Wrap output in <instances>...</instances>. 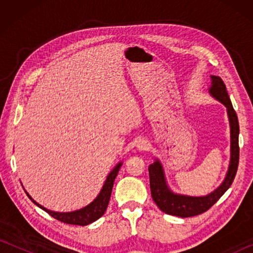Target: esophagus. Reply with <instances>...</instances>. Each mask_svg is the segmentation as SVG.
Returning a JSON list of instances; mask_svg holds the SVG:
<instances>
[{"instance_id": "esophagus-1", "label": "esophagus", "mask_w": 253, "mask_h": 253, "mask_svg": "<svg viewBox=\"0 0 253 253\" xmlns=\"http://www.w3.org/2000/svg\"><path fill=\"white\" fill-rule=\"evenodd\" d=\"M148 147H149V144L147 143V140L145 139L139 140L138 144H137V148H138L139 151H146V149H148Z\"/></svg>"}]
</instances>
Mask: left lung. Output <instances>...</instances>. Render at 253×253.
Returning <instances> with one entry per match:
<instances>
[{"mask_svg": "<svg viewBox=\"0 0 253 253\" xmlns=\"http://www.w3.org/2000/svg\"><path fill=\"white\" fill-rule=\"evenodd\" d=\"M211 78L212 85L210 88V93L228 108L231 127V160L229 170L226 173L223 183L211 194L207 196H200V198H193V196L177 195L170 192L168 185H166L164 173H163V168L160 162L156 161L154 164L149 165V185H151L152 198L157 207L163 212L169 214V215L190 217L207 212L225 193L226 190L232 184L235 174H237L240 153L238 116L233 109L232 102L230 100L223 80L217 76H212Z\"/></svg>", "mask_w": 253, "mask_h": 253, "instance_id": "obj_1", "label": "left lung"}]
</instances>
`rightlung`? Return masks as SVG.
<instances>
[{"label": "right lung", "mask_w": 253, "mask_h": 253, "mask_svg": "<svg viewBox=\"0 0 253 253\" xmlns=\"http://www.w3.org/2000/svg\"><path fill=\"white\" fill-rule=\"evenodd\" d=\"M121 166H122V163H119L116 168H115L109 173L108 177H107L106 182L104 184V187H102V190L99 193V195L97 196V199L93 201L92 203L87 205L85 208L78 210V211H75V212L60 213V212L50 211V210L43 208L39 203H37L36 201H34L31 196L27 193V192H25V193H27L29 199L31 200L34 204L38 205L40 209H42L43 211L50 214L51 216L54 217V219H57L58 221H61V222H63V223H67V224L83 225L84 226V225L92 223V222H95L96 220L99 219L100 216L104 215L106 209H107V207H108L115 178H116V176H117L118 170H119V169H121Z\"/></svg>", "instance_id": "obj_1"}]
</instances>
